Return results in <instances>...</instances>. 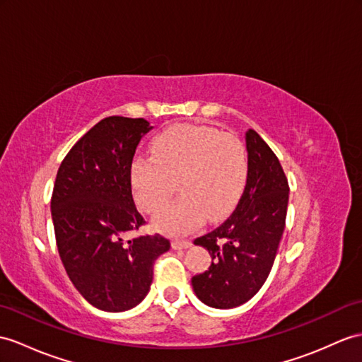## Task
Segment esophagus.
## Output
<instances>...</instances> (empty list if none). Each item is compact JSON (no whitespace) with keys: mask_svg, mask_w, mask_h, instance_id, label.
Listing matches in <instances>:
<instances>
[{"mask_svg":"<svg viewBox=\"0 0 362 362\" xmlns=\"http://www.w3.org/2000/svg\"><path fill=\"white\" fill-rule=\"evenodd\" d=\"M190 245H192V243H190L189 240H178V238H176V240L172 241V247H173L175 250L187 249V247H190Z\"/></svg>","mask_w":362,"mask_h":362,"instance_id":"34e87169","label":"esophagus"}]
</instances>
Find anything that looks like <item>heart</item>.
<instances>
[{
  "mask_svg": "<svg viewBox=\"0 0 362 362\" xmlns=\"http://www.w3.org/2000/svg\"><path fill=\"white\" fill-rule=\"evenodd\" d=\"M153 156L136 155L132 163V186L139 207L156 214L178 182L181 197L155 218L158 228L187 233L204 216L223 218L240 201L249 175L243 141L214 127L181 126L153 141Z\"/></svg>",
  "mask_w": 362,
  "mask_h": 362,
  "instance_id": "1",
  "label": "heart"
}]
</instances>
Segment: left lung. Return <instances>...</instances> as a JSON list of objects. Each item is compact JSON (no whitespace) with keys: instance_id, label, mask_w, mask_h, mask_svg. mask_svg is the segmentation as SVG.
<instances>
[{"instance_id":"obj_1","label":"left lung","mask_w":362,"mask_h":362,"mask_svg":"<svg viewBox=\"0 0 362 362\" xmlns=\"http://www.w3.org/2000/svg\"><path fill=\"white\" fill-rule=\"evenodd\" d=\"M249 175L243 197L226 221L195 244L206 247L210 267L192 278L202 303L233 308L247 303L266 283L283 236L288 182L281 163L257 132L245 134Z\"/></svg>"}]
</instances>
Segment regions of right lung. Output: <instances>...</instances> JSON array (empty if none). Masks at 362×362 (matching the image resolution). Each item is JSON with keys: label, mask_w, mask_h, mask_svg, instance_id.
I'll use <instances>...</instances> for the list:
<instances>
[{"label": "right lung", "mask_w": 362, "mask_h": 362, "mask_svg": "<svg viewBox=\"0 0 362 362\" xmlns=\"http://www.w3.org/2000/svg\"><path fill=\"white\" fill-rule=\"evenodd\" d=\"M151 129L144 118H104L76 141L57 173L50 209L59 258L78 292L100 310L124 312L143 301L156 258L170 249L160 233L126 241L146 224L130 173Z\"/></svg>", "instance_id": "right-lung-1"}]
</instances>
